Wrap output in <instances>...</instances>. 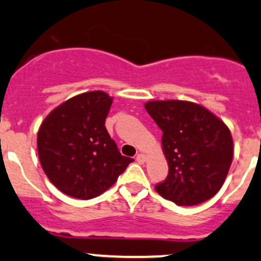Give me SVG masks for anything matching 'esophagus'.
I'll list each match as a JSON object with an SVG mask.
<instances>
[{
    "instance_id": "34e87169",
    "label": "esophagus",
    "mask_w": 261,
    "mask_h": 261,
    "mask_svg": "<svg viewBox=\"0 0 261 261\" xmlns=\"http://www.w3.org/2000/svg\"><path fill=\"white\" fill-rule=\"evenodd\" d=\"M136 162H138L139 164H144V163L146 162V156H145V155L141 154V152H140V154L136 155Z\"/></svg>"
}]
</instances>
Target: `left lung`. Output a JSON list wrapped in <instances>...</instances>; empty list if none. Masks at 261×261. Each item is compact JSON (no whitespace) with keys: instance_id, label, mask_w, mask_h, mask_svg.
<instances>
[{"instance_id":"left-lung-1","label":"left lung","mask_w":261,"mask_h":261,"mask_svg":"<svg viewBox=\"0 0 261 261\" xmlns=\"http://www.w3.org/2000/svg\"><path fill=\"white\" fill-rule=\"evenodd\" d=\"M147 114L163 131L168 177L155 191L177 206H194L212 198L232 162L227 126L208 110L186 101H151Z\"/></svg>"}]
</instances>
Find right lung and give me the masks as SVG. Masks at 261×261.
<instances>
[{
  "label": "right lung",
  "instance_id": "add662e5",
  "mask_svg": "<svg viewBox=\"0 0 261 261\" xmlns=\"http://www.w3.org/2000/svg\"><path fill=\"white\" fill-rule=\"evenodd\" d=\"M112 98L101 91L68 99L51 111L38 133L41 167L63 193L91 199L117 180L134 159L121 155L105 121Z\"/></svg>",
  "mask_w": 261,
  "mask_h": 261
}]
</instances>
